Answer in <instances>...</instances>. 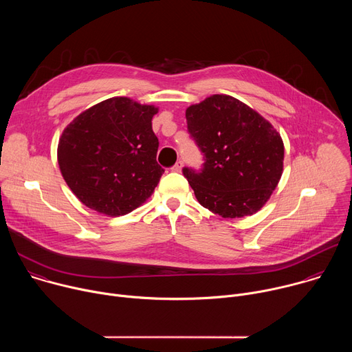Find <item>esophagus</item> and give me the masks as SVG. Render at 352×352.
<instances>
[{
	"label": "esophagus",
	"mask_w": 352,
	"mask_h": 352,
	"mask_svg": "<svg viewBox=\"0 0 352 352\" xmlns=\"http://www.w3.org/2000/svg\"><path fill=\"white\" fill-rule=\"evenodd\" d=\"M182 167H184V163L179 160V162H177L174 166H173V171H175V173H179L181 170H182Z\"/></svg>",
	"instance_id": "obj_1"
}]
</instances>
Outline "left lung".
I'll return each instance as SVG.
<instances>
[{
    "mask_svg": "<svg viewBox=\"0 0 352 352\" xmlns=\"http://www.w3.org/2000/svg\"><path fill=\"white\" fill-rule=\"evenodd\" d=\"M204 153L202 168H182L197 202L224 219L256 213L276 189L284 144L273 125L239 100L213 94L185 113Z\"/></svg>",
    "mask_w": 352,
    "mask_h": 352,
    "instance_id": "left-lung-1",
    "label": "left lung"
}]
</instances>
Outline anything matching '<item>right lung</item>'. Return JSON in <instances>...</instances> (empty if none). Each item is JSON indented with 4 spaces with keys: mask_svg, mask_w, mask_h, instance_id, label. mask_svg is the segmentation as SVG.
Segmentation results:
<instances>
[{
    "mask_svg": "<svg viewBox=\"0 0 352 352\" xmlns=\"http://www.w3.org/2000/svg\"><path fill=\"white\" fill-rule=\"evenodd\" d=\"M128 97H113L79 114L58 142L61 174L83 205L124 216L153 193L164 168L157 162V114Z\"/></svg>",
    "mask_w": 352,
    "mask_h": 352,
    "instance_id": "right-lung-1",
    "label": "right lung"
}]
</instances>
